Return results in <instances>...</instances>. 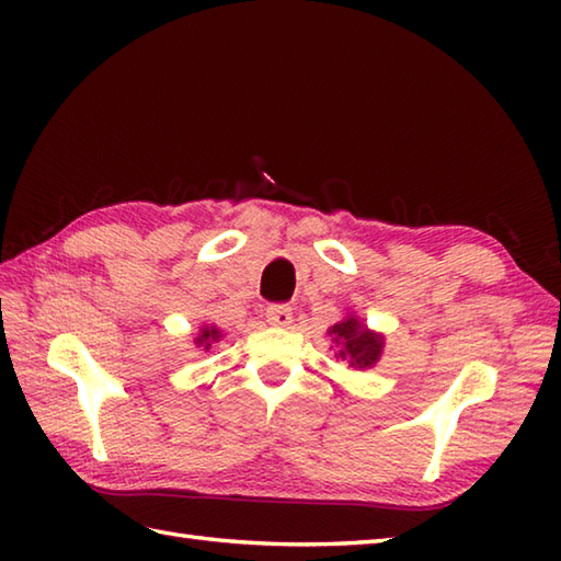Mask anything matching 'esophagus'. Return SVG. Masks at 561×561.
I'll list each match as a JSON object with an SVG mask.
<instances>
[{
	"label": "esophagus",
	"mask_w": 561,
	"mask_h": 561,
	"mask_svg": "<svg viewBox=\"0 0 561 561\" xmlns=\"http://www.w3.org/2000/svg\"><path fill=\"white\" fill-rule=\"evenodd\" d=\"M291 308L289 306H282V304H274L267 308V320L270 325H277V328H287L291 325Z\"/></svg>",
	"instance_id": "1"
}]
</instances>
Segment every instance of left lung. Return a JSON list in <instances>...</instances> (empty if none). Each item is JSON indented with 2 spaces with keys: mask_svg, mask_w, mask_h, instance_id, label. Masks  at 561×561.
<instances>
[{
  "mask_svg": "<svg viewBox=\"0 0 561 561\" xmlns=\"http://www.w3.org/2000/svg\"><path fill=\"white\" fill-rule=\"evenodd\" d=\"M332 342L337 344V356L347 359L352 368H371L383 354V335L368 330L359 318L347 316L328 330Z\"/></svg>",
  "mask_w": 561,
  "mask_h": 561,
  "instance_id": "obj_1",
  "label": "left lung"
}]
</instances>
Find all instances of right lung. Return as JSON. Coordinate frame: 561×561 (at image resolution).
Listing matches in <instances>:
<instances>
[{"label": "right lung", "mask_w": 561, "mask_h": 561, "mask_svg": "<svg viewBox=\"0 0 561 561\" xmlns=\"http://www.w3.org/2000/svg\"><path fill=\"white\" fill-rule=\"evenodd\" d=\"M219 340H221V332H219L217 325H202L199 328V335L195 337V344H197V347L209 350L211 344L219 342Z\"/></svg>", "instance_id": "obj_1"}]
</instances>
